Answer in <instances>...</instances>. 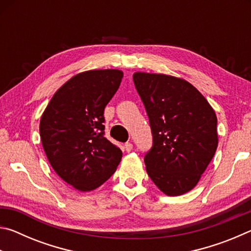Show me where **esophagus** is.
Masks as SVG:
<instances>
[{"label":"esophagus","mask_w":251,"mask_h":251,"mask_svg":"<svg viewBox=\"0 0 251 251\" xmlns=\"http://www.w3.org/2000/svg\"><path fill=\"white\" fill-rule=\"evenodd\" d=\"M124 148L126 151H131V150H133V144L131 143H126L124 145Z\"/></svg>","instance_id":"34e87169"}]
</instances>
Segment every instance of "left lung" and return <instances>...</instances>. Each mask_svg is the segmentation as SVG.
Wrapping results in <instances>:
<instances>
[{"label":"left lung","mask_w":251,"mask_h":251,"mask_svg":"<svg viewBox=\"0 0 251 251\" xmlns=\"http://www.w3.org/2000/svg\"><path fill=\"white\" fill-rule=\"evenodd\" d=\"M133 79L152 134L147 174L164 194L179 196L197 185L217 150L215 110L185 79L142 72Z\"/></svg>","instance_id":"8db88e82"}]
</instances>
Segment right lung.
Here are the masks:
<instances>
[{"label":"right lung","mask_w":251,"mask_h":251,"mask_svg":"<svg viewBox=\"0 0 251 251\" xmlns=\"http://www.w3.org/2000/svg\"><path fill=\"white\" fill-rule=\"evenodd\" d=\"M123 78L118 70L79 73L58 88L40 123L42 145L57 175L80 192L115 173L122 151L105 137L104 108Z\"/></svg>","instance_id":"right-lung-1"}]
</instances>
